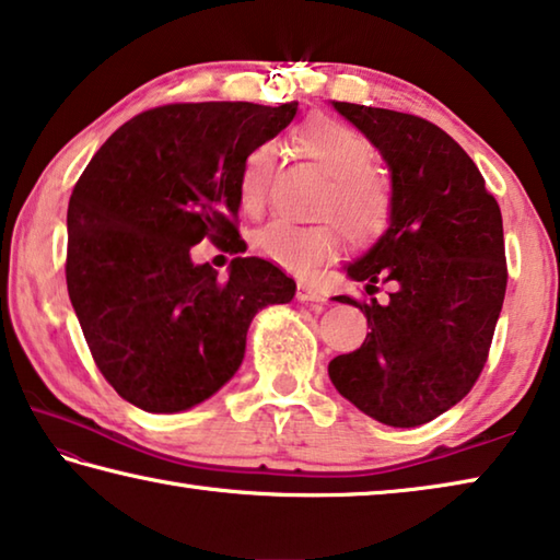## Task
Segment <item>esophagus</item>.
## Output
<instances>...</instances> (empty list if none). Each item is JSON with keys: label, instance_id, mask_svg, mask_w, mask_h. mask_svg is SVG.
I'll return each instance as SVG.
<instances>
[{"label": "esophagus", "instance_id": "34e87169", "mask_svg": "<svg viewBox=\"0 0 560 560\" xmlns=\"http://www.w3.org/2000/svg\"><path fill=\"white\" fill-rule=\"evenodd\" d=\"M296 299H299L301 303H320V301H326L324 293L311 287V283H299Z\"/></svg>", "mask_w": 560, "mask_h": 560}]
</instances>
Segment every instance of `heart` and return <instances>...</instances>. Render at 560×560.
Here are the masks:
<instances>
[{"mask_svg": "<svg viewBox=\"0 0 560 560\" xmlns=\"http://www.w3.org/2000/svg\"><path fill=\"white\" fill-rule=\"evenodd\" d=\"M299 153L316 163L328 179L324 212H330L350 240L368 242L381 234L393 212L390 179L371 160L368 140L350 126L334 118H314L293 132ZM277 150L257 143L246 153L240 173V202L246 212H259L267 202ZM336 224H296L273 220L257 234L254 246L261 257L287 271L308 273L340 252Z\"/></svg>", "mask_w": 560, "mask_h": 560, "instance_id": "b5f03b06", "label": "heart"}]
</instances>
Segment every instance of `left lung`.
<instances>
[{"mask_svg":"<svg viewBox=\"0 0 560 560\" xmlns=\"http://www.w3.org/2000/svg\"><path fill=\"white\" fill-rule=\"evenodd\" d=\"M363 132L390 173L387 230L346 264L365 291L390 283V301L360 306L371 334L328 363L330 383L360 412L417 428L447 412L477 383L504 306V226L474 160L434 122L387 108L330 101Z\"/></svg>","mask_w":560,"mask_h":560,"instance_id":"left-lung-1","label":"left lung"}]
</instances>
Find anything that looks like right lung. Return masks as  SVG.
Wrapping results in <instances>:
<instances>
[{
	"instance_id": "add662e5",
	"label": "right lung",
	"mask_w": 560,
	"mask_h": 560,
	"mask_svg": "<svg viewBox=\"0 0 560 560\" xmlns=\"http://www.w3.org/2000/svg\"><path fill=\"white\" fill-rule=\"evenodd\" d=\"M299 103H173L113 132L73 187L66 287L98 371L145 412H183L240 371L252 318L296 283L259 257L230 279L192 261L205 236L241 249L240 173ZM246 249V244H245Z\"/></svg>"
}]
</instances>
